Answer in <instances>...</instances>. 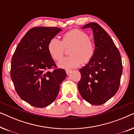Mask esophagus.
Wrapping results in <instances>:
<instances>
[{
  "label": "esophagus",
  "mask_w": 134,
  "mask_h": 134,
  "mask_svg": "<svg viewBox=\"0 0 134 134\" xmlns=\"http://www.w3.org/2000/svg\"><path fill=\"white\" fill-rule=\"evenodd\" d=\"M65 71H66V73L67 74H69V72H70L71 71V69H66Z\"/></svg>",
  "instance_id": "obj_1"
}]
</instances>
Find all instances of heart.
<instances>
[{"mask_svg":"<svg viewBox=\"0 0 134 134\" xmlns=\"http://www.w3.org/2000/svg\"><path fill=\"white\" fill-rule=\"evenodd\" d=\"M71 47L69 57L64 58L58 63V66L66 68H73L87 63L94 55L96 46L89 35L83 31L73 29L63 35L62 40L56 37L50 40L47 44V50L52 58L59 61L65 54V48Z\"/></svg>","mask_w":134,"mask_h":134,"instance_id":"b5f03b06","label":"heart"}]
</instances>
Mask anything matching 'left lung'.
<instances>
[{
  "instance_id": "1",
  "label": "left lung",
  "mask_w": 134,
  "mask_h": 134,
  "mask_svg": "<svg viewBox=\"0 0 134 134\" xmlns=\"http://www.w3.org/2000/svg\"><path fill=\"white\" fill-rule=\"evenodd\" d=\"M87 28L93 29L96 50L88 63L79 69L78 90L84 100L99 105L118 90L122 72L121 57L112 39L98 24L89 23L83 27Z\"/></svg>"
}]
</instances>
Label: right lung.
<instances>
[{"label": "right lung", "mask_w": 134, "mask_h": 134, "mask_svg": "<svg viewBox=\"0 0 134 134\" xmlns=\"http://www.w3.org/2000/svg\"><path fill=\"white\" fill-rule=\"evenodd\" d=\"M60 30L58 27L31 29L12 57L10 76L14 88L22 99L34 107L42 108L52 104L66 77L63 69L57 68L47 50L50 40Z\"/></svg>", "instance_id": "add662e5"}]
</instances>
